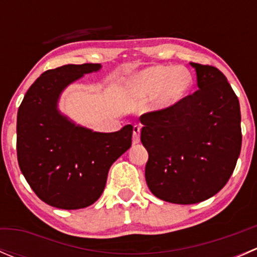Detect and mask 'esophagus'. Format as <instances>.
I'll use <instances>...</instances> for the list:
<instances>
[{
	"label": "esophagus",
	"mask_w": 257,
	"mask_h": 257,
	"mask_svg": "<svg viewBox=\"0 0 257 257\" xmlns=\"http://www.w3.org/2000/svg\"><path fill=\"white\" fill-rule=\"evenodd\" d=\"M141 142V126L134 125L133 128V143L138 144Z\"/></svg>",
	"instance_id": "1"
}]
</instances>
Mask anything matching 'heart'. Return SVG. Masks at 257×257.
Wrapping results in <instances>:
<instances>
[{
  "mask_svg": "<svg viewBox=\"0 0 257 257\" xmlns=\"http://www.w3.org/2000/svg\"><path fill=\"white\" fill-rule=\"evenodd\" d=\"M193 72L183 66H153L138 72L129 79V89L142 99L154 98L158 110H167L180 104L194 88Z\"/></svg>",
  "mask_w": 257,
  "mask_h": 257,
  "instance_id": "obj_1",
  "label": "heart"
}]
</instances>
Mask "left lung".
<instances>
[{"label": "left lung", "instance_id": "8db88e82", "mask_svg": "<svg viewBox=\"0 0 257 257\" xmlns=\"http://www.w3.org/2000/svg\"><path fill=\"white\" fill-rule=\"evenodd\" d=\"M195 93L167 110L143 114L141 141L148 150V188L173 204H196L227 183L241 150V114L226 77L212 66L193 63Z\"/></svg>", "mask_w": 257, "mask_h": 257}]
</instances>
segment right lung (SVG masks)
I'll return each mask as SVG.
<instances>
[{
    "instance_id": "right-lung-1",
    "label": "right lung",
    "mask_w": 257,
    "mask_h": 257,
    "mask_svg": "<svg viewBox=\"0 0 257 257\" xmlns=\"http://www.w3.org/2000/svg\"><path fill=\"white\" fill-rule=\"evenodd\" d=\"M99 63L66 64L41 74L17 113V159L36 195L64 210L87 208L99 199L112 164L132 145L133 126L93 132L58 109L62 92Z\"/></svg>"
}]
</instances>
